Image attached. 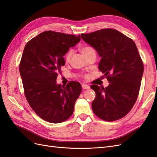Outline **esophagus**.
<instances>
[{
	"label": "esophagus",
	"instance_id": "obj_1",
	"mask_svg": "<svg viewBox=\"0 0 157 157\" xmlns=\"http://www.w3.org/2000/svg\"><path fill=\"white\" fill-rule=\"evenodd\" d=\"M82 87L83 89H90V87H89L88 85H87V84H82Z\"/></svg>",
	"mask_w": 157,
	"mask_h": 157
}]
</instances>
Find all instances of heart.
Here are the masks:
<instances>
[{"label": "heart", "mask_w": 157, "mask_h": 157, "mask_svg": "<svg viewBox=\"0 0 157 157\" xmlns=\"http://www.w3.org/2000/svg\"><path fill=\"white\" fill-rule=\"evenodd\" d=\"M80 51H81V52L83 54V55L86 58H87L89 55H90V54H91L93 52H95V51H94V49L91 47L87 46V45L83 46V47L80 48ZM73 54H74V51L72 50V49H70V50L66 52V55L64 56V59H65L66 62H67V63H68V62H70ZM83 76L86 78L87 75H83Z\"/></svg>", "instance_id": "1"}]
</instances>
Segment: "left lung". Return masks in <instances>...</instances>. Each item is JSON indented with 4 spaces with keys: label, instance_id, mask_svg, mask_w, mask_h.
<instances>
[{
    "label": "left lung",
    "instance_id": "obj_1",
    "mask_svg": "<svg viewBox=\"0 0 157 157\" xmlns=\"http://www.w3.org/2000/svg\"><path fill=\"white\" fill-rule=\"evenodd\" d=\"M81 37L101 57L98 69L110 83L106 88L91 86L96 93L92 102L94 114L109 122L124 117L137 101L143 74V63L136 43L110 28L82 33Z\"/></svg>",
    "mask_w": 157,
    "mask_h": 157
}]
</instances>
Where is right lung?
<instances>
[{
	"instance_id": "1",
	"label": "right lung",
	"mask_w": 157,
	"mask_h": 157,
	"mask_svg": "<svg viewBox=\"0 0 157 157\" xmlns=\"http://www.w3.org/2000/svg\"><path fill=\"white\" fill-rule=\"evenodd\" d=\"M80 40V35L46 31L25 44L19 67L24 94L31 108L47 122L61 123L73 114L81 84L71 81L62 87L56 80L65 64L63 56Z\"/></svg>"
}]
</instances>
